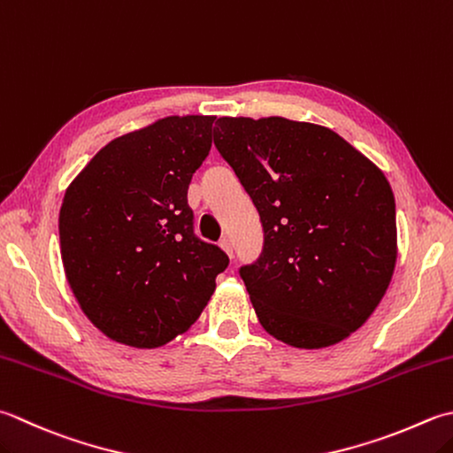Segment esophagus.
Masks as SVG:
<instances>
[{
  "label": "esophagus",
  "mask_w": 453,
  "mask_h": 453,
  "mask_svg": "<svg viewBox=\"0 0 453 453\" xmlns=\"http://www.w3.org/2000/svg\"><path fill=\"white\" fill-rule=\"evenodd\" d=\"M219 247H221V251H226V255L229 257V259H232V257H234V250H232V242H229L227 237L221 239V242H219Z\"/></svg>",
  "instance_id": "1"
}]
</instances>
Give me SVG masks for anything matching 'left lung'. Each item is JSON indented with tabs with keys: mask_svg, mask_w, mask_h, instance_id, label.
I'll return each instance as SVG.
<instances>
[{
	"mask_svg": "<svg viewBox=\"0 0 453 453\" xmlns=\"http://www.w3.org/2000/svg\"><path fill=\"white\" fill-rule=\"evenodd\" d=\"M214 145L261 216L263 253L239 274L265 332L300 349L349 338L396 265L385 173L335 131L280 115L219 118Z\"/></svg>",
	"mask_w": 453,
	"mask_h": 453,
	"instance_id": "8db88e82",
	"label": "left lung"
}]
</instances>
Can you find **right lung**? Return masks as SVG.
Masks as SVG:
<instances>
[{
    "instance_id": "right-lung-1",
    "label": "right lung",
    "mask_w": 453,
    "mask_h": 453,
    "mask_svg": "<svg viewBox=\"0 0 453 453\" xmlns=\"http://www.w3.org/2000/svg\"><path fill=\"white\" fill-rule=\"evenodd\" d=\"M214 115H168L102 147L68 184L60 257L82 312L118 343L150 349L198 320L227 255L192 232L186 192Z\"/></svg>"
}]
</instances>
